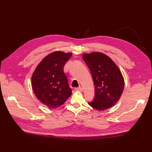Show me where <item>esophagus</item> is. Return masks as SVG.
<instances>
[{
  "label": "esophagus",
  "mask_w": 152,
  "mask_h": 152,
  "mask_svg": "<svg viewBox=\"0 0 152 152\" xmlns=\"http://www.w3.org/2000/svg\"><path fill=\"white\" fill-rule=\"evenodd\" d=\"M75 90H76V91H79L80 92H82L83 91V88H81V87H79V88H76Z\"/></svg>",
  "instance_id": "esophagus-1"
}]
</instances>
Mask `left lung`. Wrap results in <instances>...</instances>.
Returning <instances> with one entry per match:
<instances>
[{
	"instance_id": "1",
	"label": "left lung",
	"mask_w": 152,
	"mask_h": 152,
	"mask_svg": "<svg viewBox=\"0 0 152 152\" xmlns=\"http://www.w3.org/2000/svg\"><path fill=\"white\" fill-rule=\"evenodd\" d=\"M82 58L91 73L95 87L93 101L88 104L98 110L111 108L117 102L124 88V80L115 63L100 52L84 53Z\"/></svg>"
}]
</instances>
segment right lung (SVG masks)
I'll use <instances>...</instances> for the list:
<instances>
[{
	"label": "right lung",
	"mask_w": 152,
	"mask_h": 152,
	"mask_svg": "<svg viewBox=\"0 0 152 152\" xmlns=\"http://www.w3.org/2000/svg\"><path fill=\"white\" fill-rule=\"evenodd\" d=\"M72 53L57 51L45 57L32 76V86L37 99L50 108L62 105L72 95L63 68Z\"/></svg>",
	"instance_id": "obj_1"
}]
</instances>
